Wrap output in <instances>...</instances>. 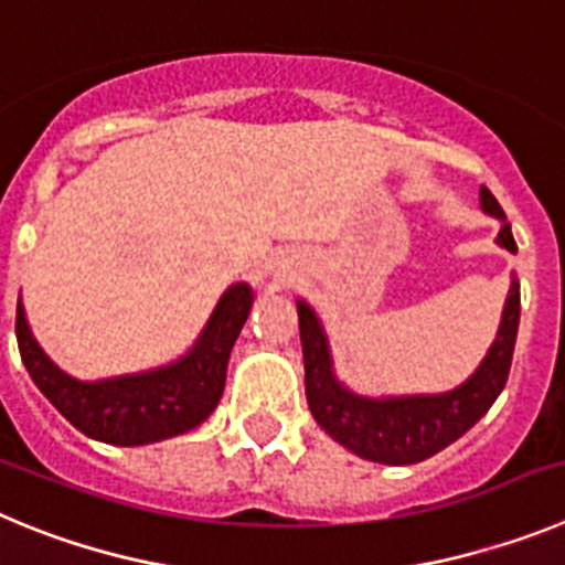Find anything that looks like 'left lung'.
Here are the masks:
<instances>
[{
    "instance_id": "left-lung-1",
    "label": "left lung",
    "mask_w": 565,
    "mask_h": 565,
    "mask_svg": "<svg viewBox=\"0 0 565 565\" xmlns=\"http://www.w3.org/2000/svg\"><path fill=\"white\" fill-rule=\"evenodd\" d=\"M481 207L498 220H504V211L487 188H481ZM498 242L515 253V238L507 222L498 233ZM518 318H521V292H518V281H512L495 343L479 371L465 385L439 396L365 399V396L349 394L332 377L323 329L312 309L307 303H298L309 411L334 441L363 459L380 461V465H416V461L430 459L450 441L465 436L504 391L512 349H515Z\"/></svg>"
}]
</instances>
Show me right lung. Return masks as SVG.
Masks as SVG:
<instances>
[{
  "label": "right lung",
  "instance_id": "1",
  "mask_svg": "<svg viewBox=\"0 0 565 565\" xmlns=\"http://www.w3.org/2000/svg\"><path fill=\"white\" fill-rule=\"evenodd\" d=\"M250 303L253 289L247 284L227 289L191 354L169 369L100 383H78L44 358L30 334L19 298V352L39 391L81 434L106 445H149L185 434L211 416L225 391L227 358L250 315Z\"/></svg>",
  "mask_w": 565,
  "mask_h": 565
}]
</instances>
